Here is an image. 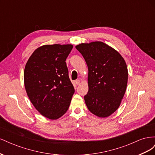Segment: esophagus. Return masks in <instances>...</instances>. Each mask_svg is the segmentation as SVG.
I'll return each mask as SVG.
<instances>
[{
    "mask_svg": "<svg viewBox=\"0 0 155 155\" xmlns=\"http://www.w3.org/2000/svg\"><path fill=\"white\" fill-rule=\"evenodd\" d=\"M80 82H81V81H80V80H79V79H78V80H76V83L78 85H79V84H80Z\"/></svg>",
    "mask_w": 155,
    "mask_h": 155,
    "instance_id": "1",
    "label": "esophagus"
}]
</instances>
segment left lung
I'll return each mask as SVG.
<instances>
[{
  "label": "left lung",
  "instance_id": "left-lung-1",
  "mask_svg": "<svg viewBox=\"0 0 155 155\" xmlns=\"http://www.w3.org/2000/svg\"><path fill=\"white\" fill-rule=\"evenodd\" d=\"M88 67V91L84 96L88 109L100 118L118 109L126 91L128 70L118 51L101 41L76 46Z\"/></svg>",
  "mask_w": 155,
  "mask_h": 155
}]
</instances>
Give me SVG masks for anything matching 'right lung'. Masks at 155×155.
I'll list each match as a JSON object with an SVG mask.
<instances>
[{"label":"right lung","mask_w":155,"mask_h":155,"mask_svg":"<svg viewBox=\"0 0 155 155\" xmlns=\"http://www.w3.org/2000/svg\"><path fill=\"white\" fill-rule=\"evenodd\" d=\"M72 45H46L37 48L26 64L27 95L39 113L57 120L66 113L74 93L65 61Z\"/></svg>","instance_id":"right-lung-1"}]
</instances>
